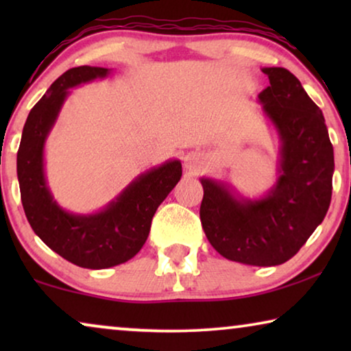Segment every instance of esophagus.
Listing matches in <instances>:
<instances>
[{
	"label": "esophagus",
	"mask_w": 351,
	"mask_h": 351,
	"mask_svg": "<svg viewBox=\"0 0 351 351\" xmlns=\"http://www.w3.org/2000/svg\"><path fill=\"white\" fill-rule=\"evenodd\" d=\"M184 166L190 171L199 169V167H201V158H199L198 153H189V155H185Z\"/></svg>",
	"instance_id": "1"
}]
</instances>
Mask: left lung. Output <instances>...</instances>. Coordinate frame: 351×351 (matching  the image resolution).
Masks as SVG:
<instances>
[{"label": "left lung", "mask_w": 351, "mask_h": 351, "mask_svg": "<svg viewBox=\"0 0 351 351\" xmlns=\"http://www.w3.org/2000/svg\"><path fill=\"white\" fill-rule=\"evenodd\" d=\"M270 86L258 94L262 113L280 141L276 180L261 196L238 193L228 182L199 177V217L220 256L254 267L294 257L330 204L334 148L323 112L282 66H263Z\"/></svg>", "instance_id": "left-lung-1"}]
</instances>
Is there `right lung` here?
<instances>
[{
  "instance_id": "add662e5",
  "label": "right lung",
  "mask_w": 351,
  "mask_h": 351,
  "mask_svg": "<svg viewBox=\"0 0 351 351\" xmlns=\"http://www.w3.org/2000/svg\"><path fill=\"white\" fill-rule=\"evenodd\" d=\"M110 73L112 69L83 65L59 76L28 114L17 152L22 206L33 232L65 261L90 270L119 265L141 251L158 206L182 177V162L167 160L137 176L95 213H71L57 203L46 179L47 137L71 89Z\"/></svg>"
}]
</instances>
